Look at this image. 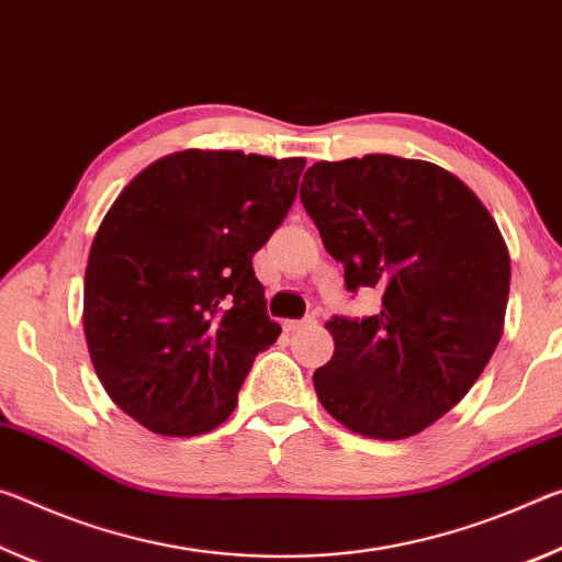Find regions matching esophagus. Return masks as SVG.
I'll return each mask as SVG.
<instances>
[{"instance_id":"1","label":"esophagus","mask_w":562,"mask_h":562,"mask_svg":"<svg viewBox=\"0 0 562 562\" xmlns=\"http://www.w3.org/2000/svg\"><path fill=\"white\" fill-rule=\"evenodd\" d=\"M308 324H314V316H308V318H289V321H283V330H286V334H293V330H299V328L308 326Z\"/></svg>"}]
</instances>
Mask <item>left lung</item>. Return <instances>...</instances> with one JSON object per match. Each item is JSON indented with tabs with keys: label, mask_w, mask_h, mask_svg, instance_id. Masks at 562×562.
<instances>
[{
	"label": "left lung",
	"mask_w": 562,
	"mask_h": 562,
	"mask_svg": "<svg viewBox=\"0 0 562 562\" xmlns=\"http://www.w3.org/2000/svg\"><path fill=\"white\" fill-rule=\"evenodd\" d=\"M301 201L346 289H379L381 314L334 316L321 406L358 436L401 440L446 416L503 336L510 256L488 209L453 173L366 154L316 161Z\"/></svg>",
	"instance_id": "left-lung-1"
}]
</instances>
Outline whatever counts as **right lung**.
<instances>
[{"label": "right lung", "instance_id": "obj_1", "mask_svg": "<svg viewBox=\"0 0 562 562\" xmlns=\"http://www.w3.org/2000/svg\"><path fill=\"white\" fill-rule=\"evenodd\" d=\"M303 167L177 151L106 211L85 273V336L109 398L151 434L221 426L256 353L279 338L251 259L286 218Z\"/></svg>", "mask_w": 562, "mask_h": 562}]
</instances>
